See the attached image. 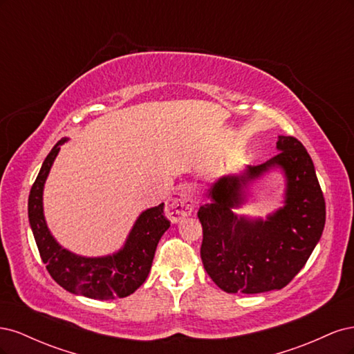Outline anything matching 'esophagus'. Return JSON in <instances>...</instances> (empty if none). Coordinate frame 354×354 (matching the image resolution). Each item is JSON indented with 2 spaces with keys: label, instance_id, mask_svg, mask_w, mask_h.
I'll return each mask as SVG.
<instances>
[{
  "label": "esophagus",
  "instance_id": "esophagus-1",
  "mask_svg": "<svg viewBox=\"0 0 354 354\" xmlns=\"http://www.w3.org/2000/svg\"><path fill=\"white\" fill-rule=\"evenodd\" d=\"M198 203V195L196 190L192 185H186L181 187L177 194L173 195V198H169L165 203V212L168 218L177 223L181 218H185L190 216L192 211L195 209Z\"/></svg>",
  "mask_w": 354,
  "mask_h": 354
}]
</instances>
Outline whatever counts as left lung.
I'll list each match as a JSON object with an SVG mask.
<instances>
[{"label": "left lung", "mask_w": 354, "mask_h": 354, "mask_svg": "<svg viewBox=\"0 0 354 354\" xmlns=\"http://www.w3.org/2000/svg\"><path fill=\"white\" fill-rule=\"evenodd\" d=\"M274 158L238 174L221 176L199 207L201 259L207 273L229 294L282 289L303 269L325 227V199L313 160L291 136H279ZM272 170L286 180L284 205L266 219L238 214L249 187Z\"/></svg>", "instance_id": "obj_1"}]
</instances>
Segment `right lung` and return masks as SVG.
I'll list each match as a JSON object with an SVG mask.
<instances>
[{
  "label": "right lung",
  "mask_w": 354,
  "mask_h": 354,
  "mask_svg": "<svg viewBox=\"0 0 354 354\" xmlns=\"http://www.w3.org/2000/svg\"><path fill=\"white\" fill-rule=\"evenodd\" d=\"M68 140V137H63L51 149L29 194L28 217L42 263L53 279L75 295L94 299L127 297L147 279L158 242L169 227L164 203L142 211L124 245L113 254L85 257L66 250L53 236L47 226L42 195L60 146Z\"/></svg>",
  "instance_id": "add662e5"
}]
</instances>
